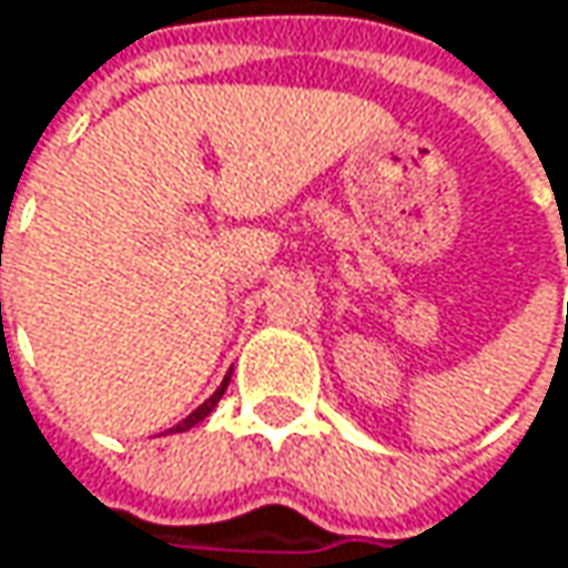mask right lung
Listing matches in <instances>:
<instances>
[{
	"label": "right lung",
	"instance_id": "right-lung-1",
	"mask_svg": "<svg viewBox=\"0 0 568 568\" xmlns=\"http://www.w3.org/2000/svg\"><path fill=\"white\" fill-rule=\"evenodd\" d=\"M227 384H231V374L224 377V384H221V387L214 389V396H211V399H204V403H201V406H197V409H194L191 416H184V419H181V423H179V426H175V429H172V433H187L191 426H197L201 419H207V416L214 413V406L221 403V396H224V389H227Z\"/></svg>",
	"mask_w": 568,
	"mask_h": 568
}]
</instances>
